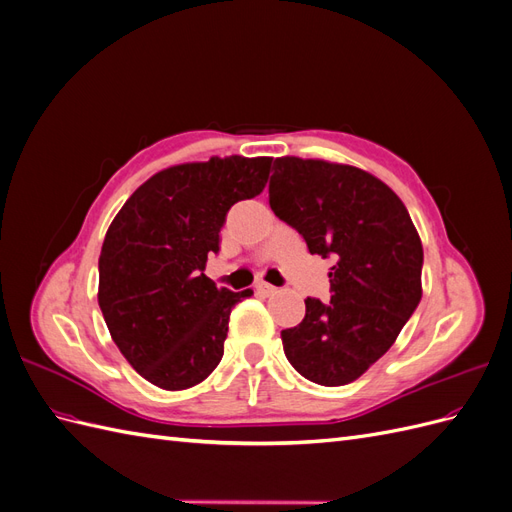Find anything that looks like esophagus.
<instances>
[{
  "label": "esophagus",
  "mask_w": 512,
  "mask_h": 512,
  "mask_svg": "<svg viewBox=\"0 0 512 512\" xmlns=\"http://www.w3.org/2000/svg\"><path fill=\"white\" fill-rule=\"evenodd\" d=\"M256 290H258L260 294H265V297H271V294L277 292V288L271 286V284H267V282H258V284H256Z\"/></svg>",
  "instance_id": "1"
}]
</instances>
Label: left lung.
I'll use <instances>...</instances> for the list:
<instances>
[{
    "instance_id": "obj_1",
    "label": "left lung",
    "mask_w": 512,
    "mask_h": 512,
    "mask_svg": "<svg viewBox=\"0 0 512 512\" xmlns=\"http://www.w3.org/2000/svg\"><path fill=\"white\" fill-rule=\"evenodd\" d=\"M269 205L333 258L331 303L305 299L301 324L282 331L290 365L307 380L342 386L389 350L421 301L423 245L389 185L346 164L277 158Z\"/></svg>"
}]
</instances>
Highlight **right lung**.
<instances>
[{"mask_svg":"<svg viewBox=\"0 0 512 512\" xmlns=\"http://www.w3.org/2000/svg\"><path fill=\"white\" fill-rule=\"evenodd\" d=\"M271 158H211L160 170L108 226L98 303L113 342L151 384L183 391L224 354L228 318L252 290L218 288L203 273L220 252L228 209L265 190Z\"/></svg>","mask_w":512,"mask_h":512,"instance_id":"obj_1","label":"right lung"}]
</instances>
